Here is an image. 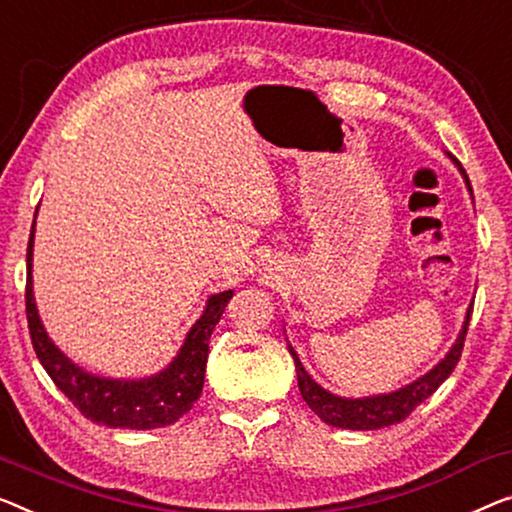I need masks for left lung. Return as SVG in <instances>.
<instances>
[{
	"label": "left lung",
	"instance_id": "left-lung-1",
	"mask_svg": "<svg viewBox=\"0 0 512 512\" xmlns=\"http://www.w3.org/2000/svg\"><path fill=\"white\" fill-rule=\"evenodd\" d=\"M457 163V160H455ZM464 181H467L469 193L474 195L471 190V183L467 172L462 170ZM471 312H474V303L469 305L467 310V319H464V326L460 335H457L455 345L451 347V352L446 354V358H441V363L434 365V368L427 372V375L418 377L416 381H411L409 386L400 388V391L393 393H384V395H370V398H340V395H333L317 384L299 361V356L289 347V354H292L294 363H296V377H299V391L303 395V400L308 407L315 411V414L322 418L326 425L333 427H342V430H381V427L402 423L411 411H414L418 404L425 402L430 395L437 391V388L444 384V381L451 377V372L455 370L457 361L462 356V347H464V338H467L469 331V319Z\"/></svg>",
	"mask_w": 512,
	"mask_h": 512
}]
</instances>
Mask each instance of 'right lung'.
<instances>
[{"label": "right lung", "mask_w": 512, "mask_h": 512, "mask_svg": "<svg viewBox=\"0 0 512 512\" xmlns=\"http://www.w3.org/2000/svg\"><path fill=\"white\" fill-rule=\"evenodd\" d=\"M36 223V220H34ZM32 253H34V225L27 246V324L32 335L38 361L55 381L61 393L71 400L89 421L108 427H128V430H154L177 423L197 402L207 372L209 338L223 317L232 289L213 294L207 301L202 317L188 331L177 358L163 372L144 379H108L96 377L75 365L50 340L38 317L32 289Z\"/></svg>", "instance_id": "add662e5"}]
</instances>
